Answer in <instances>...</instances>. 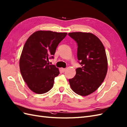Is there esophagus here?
<instances>
[{"mask_svg": "<svg viewBox=\"0 0 127 127\" xmlns=\"http://www.w3.org/2000/svg\"><path fill=\"white\" fill-rule=\"evenodd\" d=\"M61 70H62V71L63 72H65V71L66 69H65V68H62Z\"/></svg>", "mask_w": 127, "mask_h": 127, "instance_id": "esophagus-1", "label": "esophagus"}]
</instances>
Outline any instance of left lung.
<instances>
[{
  "label": "left lung",
  "instance_id": "8db88e82",
  "mask_svg": "<svg viewBox=\"0 0 127 127\" xmlns=\"http://www.w3.org/2000/svg\"><path fill=\"white\" fill-rule=\"evenodd\" d=\"M77 43V58L82 67L69 79L71 88L78 95L86 96L96 91L105 78L107 59L105 48L95 35L90 32L68 34Z\"/></svg>",
  "mask_w": 127,
  "mask_h": 127
}]
</instances>
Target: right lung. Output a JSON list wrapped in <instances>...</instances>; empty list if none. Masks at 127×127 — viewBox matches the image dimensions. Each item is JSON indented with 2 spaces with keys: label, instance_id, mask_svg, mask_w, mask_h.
Here are the masks:
<instances>
[{
  "label": "right lung",
  "instance_id": "add662e5",
  "mask_svg": "<svg viewBox=\"0 0 127 127\" xmlns=\"http://www.w3.org/2000/svg\"><path fill=\"white\" fill-rule=\"evenodd\" d=\"M66 35V32L39 31L32 34L26 42L19 66L22 78L32 92L43 94L53 87L55 78L60 71L48 62L54 58L58 44Z\"/></svg>",
  "mask_w": 127,
  "mask_h": 127
}]
</instances>
